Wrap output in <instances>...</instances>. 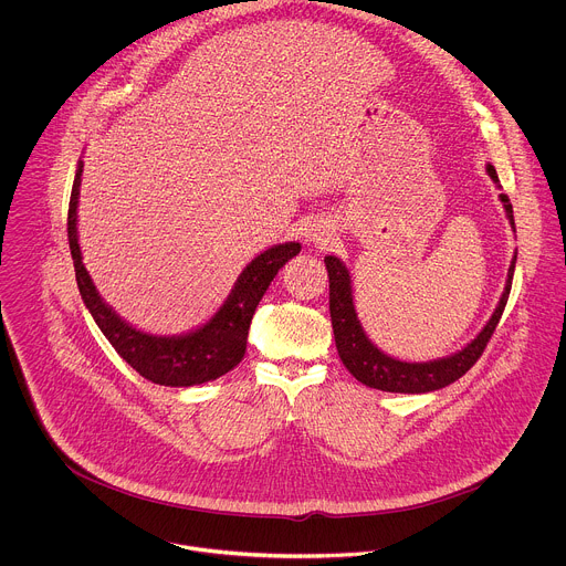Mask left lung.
<instances>
[{"label": "left lung", "instance_id": "1", "mask_svg": "<svg viewBox=\"0 0 566 566\" xmlns=\"http://www.w3.org/2000/svg\"><path fill=\"white\" fill-rule=\"evenodd\" d=\"M488 174L496 185L501 182L494 165H488ZM501 200L505 205L510 224L516 231L514 209H512L507 193H501ZM324 262H326L328 280H331V322H333L339 359L344 361L348 373L364 386L377 388L384 392H401V395H423V392L441 390V388L454 384L457 379H461L479 361V357L483 355L488 342L492 339V335L503 317V311L507 306L510 291H512L514 269H516V255H514L510 273H507V284H505L503 297H501L494 315L490 317L485 328L463 350H459L450 357H443V359L410 364V361H399V359L381 353L366 337L361 322L357 317V311H355L353 282H350V273H348L346 264L335 255H326Z\"/></svg>", "mask_w": 566, "mask_h": 566}]
</instances>
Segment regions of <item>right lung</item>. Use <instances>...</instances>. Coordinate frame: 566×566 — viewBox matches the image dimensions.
Listing matches in <instances>:
<instances>
[{"label":"right lung","instance_id":"1","mask_svg":"<svg viewBox=\"0 0 566 566\" xmlns=\"http://www.w3.org/2000/svg\"><path fill=\"white\" fill-rule=\"evenodd\" d=\"M83 160L76 165L74 185L67 209V242L74 260L76 286L83 304L92 313L96 326L114 346V350L147 381L171 388H187L213 381L233 370L247 350L249 326L253 313L266 293L277 271L300 253V242H284L260 253L240 273L227 302L220 311L200 328L187 335L158 337L136 331L123 322L98 295L81 262V249L76 240V205L81 187Z\"/></svg>","mask_w":566,"mask_h":566}]
</instances>
